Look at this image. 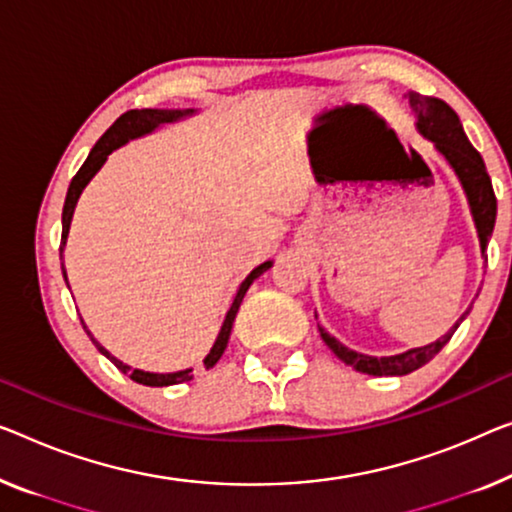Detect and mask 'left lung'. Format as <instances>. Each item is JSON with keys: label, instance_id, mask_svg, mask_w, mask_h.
I'll return each mask as SVG.
<instances>
[{"label": "left lung", "instance_id": "obj_1", "mask_svg": "<svg viewBox=\"0 0 512 512\" xmlns=\"http://www.w3.org/2000/svg\"><path fill=\"white\" fill-rule=\"evenodd\" d=\"M409 103L411 108L418 112V131H421L425 137H430L434 147L446 156L455 174L460 177L464 193L469 197L471 213H474V220H476L480 248H483L485 253L487 241H490L492 230H494V220H497V195H494L490 174L485 170L483 156L471 147V142L462 131L460 117H457L451 105L441 101V98H430L421 94H409ZM485 262H487V255H485ZM469 310L457 319V324L441 340L432 342V345L427 347L409 349V352L398 354V356L375 358V356L358 354L354 349L340 345V342L331 338L322 326H319V335H322V340L329 345L331 352L338 356L342 363L352 365V368H356L358 372H365V375H372V377H402L418 368H423L425 363H430L432 358L446 347V342L453 338L457 326L467 319Z\"/></svg>", "mask_w": 512, "mask_h": 512}]
</instances>
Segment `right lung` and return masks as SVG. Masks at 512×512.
<instances>
[{"label":"right lung","instance_id":"right-lung-1","mask_svg":"<svg viewBox=\"0 0 512 512\" xmlns=\"http://www.w3.org/2000/svg\"><path fill=\"white\" fill-rule=\"evenodd\" d=\"M193 110H186V112H179V110H128L121 114V117L114 121V124L108 128V131L103 133L101 140L94 144V149L89 151V156L82 167L75 174L71 186H68V193H66V202H64V211H61V246H59V257H61V250H64V243H66V236H68V227H71V218H73V209L75 204H78V197L82 193V188L87 186L91 181V177L101 170V165L105 163V158H108L114 149L121 147V144H126L128 140H133V137H140L144 133H151L156 126L160 124H167V121H174L183 117V114H190ZM64 269V266H61ZM266 269H271V262H264L259 264L257 269L250 271V276L241 282L239 292L234 296V303L230 312H227L225 322H223V329H220L218 338H216V345L211 347L209 356L204 358V368H213L220 361V356H223L225 347H227V340H230V333H232V324H234V317L236 312H239V305L243 301V296H246L248 287L253 285V280L262 276ZM64 278H66V271H64ZM87 335L94 342L98 352L103 356H108L110 361L117 365V368L124 372V375L131 377L137 384H144V386H172V384H181V381H190L193 379V370H181V372H170V375H156V372H144V370H133L128 368L126 363H121L114 358L108 349H103L98 342L94 340V335L87 331Z\"/></svg>","mask_w":512,"mask_h":512}]
</instances>
